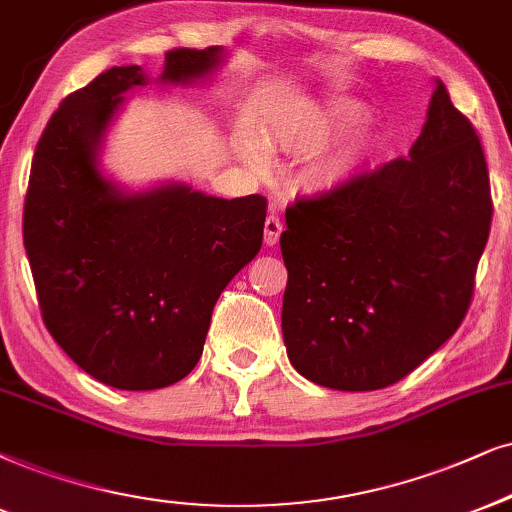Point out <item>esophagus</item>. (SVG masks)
Wrapping results in <instances>:
<instances>
[{
	"label": "esophagus",
	"mask_w": 512,
	"mask_h": 512,
	"mask_svg": "<svg viewBox=\"0 0 512 512\" xmlns=\"http://www.w3.org/2000/svg\"><path fill=\"white\" fill-rule=\"evenodd\" d=\"M281 231H283L281 219H278L276 212H269L267 222H264V243L276 245L278 243V236H281Z\"/></svg>",
	"instance_id": "esophagus-1"
}]
</instances>
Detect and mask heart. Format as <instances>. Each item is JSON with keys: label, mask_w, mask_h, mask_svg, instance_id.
<instances>
[{"label": "heart", "mask_w": 512, "mask_h": 512, "mask_svg": "<svg viewBox=\"0 0 512 512\" xmlns=\"http://www.w3.org/2000/svg\"><path fill=\"white\" fill-rule=\"evenodd\" d=\"M361 118H364V113H361V108L354 106V103L331 101L326 103V108H323L316 118L304 122L302 127L278 134V137L271 141V148H281V151H286L290 155H312L316 151H321L328 141H333L335 137H340V134H345L347 129H352ZM375 151H378V144H375L371 137H357L347 141V144L338 148L333 155H328L321 165H316V170L309 174V186H312V189L326 191L345 184L347 179H352L354 174L364 170V167L371 163ZM243 155L252 167H257V170L264 165L260 148L255 144H245Z\"/></svg>", "instance_id": "b5f03b06"}]
</instances>
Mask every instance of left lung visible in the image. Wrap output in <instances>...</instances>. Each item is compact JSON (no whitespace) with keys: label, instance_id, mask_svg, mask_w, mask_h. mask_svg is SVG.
<instances>
[{"label":"left lung","instance_id":"8db88e82","mask_svg":"<svg viewBox=\"0 0 512 512\" xmlns=\"http://www.w3.org/2000/svg\"><path fill=\"white\" fill-rule=\"evenodd\" d=\"M491 210L480 137L437 80L409 158L286 210L281 326L295 371L371 392L423 364L468 314Z\"/></svg>","mask_w":512,"mask_h":512}]
</instances>
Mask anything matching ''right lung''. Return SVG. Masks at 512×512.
<instances>
[{
  "label": "right lung",
  "instance_id": "add662e5",
  "mask_svg": "<svg viewBox=\"0 0 512 512\" xmlns=\"http://www.w3.org/2000/svg\"><path fill=\"white\" fill-rule=\"evenodd\" d=\"M224 49H172L163 82L189 84ZM139 66L111 68L63 99L44 127L25 193L23 243L42 319L63 352L103 385L158 390L203 354L212 309L262 248L267 198H215L184 184L125 193L99 148Z\"/></svg>",
  "mask_w": 512,
  "mask_h": 512
}]
</instances>
